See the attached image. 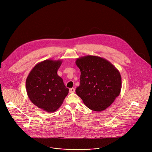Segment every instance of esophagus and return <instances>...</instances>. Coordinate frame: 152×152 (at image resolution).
<instances>
[{
  "label": "esophagus",
  "instance_id": "esophagus-1",
  "mask_svg": "<svg viewBox=\"0 0 152 152\" xmlns=\"http://www.w3.org/2000/svg\"><path fill=\"white\" fill-rule=\"evenodd\" d=\"M75 92V89L74 88H70L69 89V93H74Z\"/></svg>",
  "mask_w": 152,
  "mask_h": 152
}]
</instances>
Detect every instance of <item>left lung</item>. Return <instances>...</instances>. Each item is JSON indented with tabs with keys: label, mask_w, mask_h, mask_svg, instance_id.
Segmentation results:
<instances>
[{
	"label": "left lung",
	"mask_w": 152,
	"mask_h": 152,
	"mask_svg": "<svg viewBox=\"0 0 152 152\" xmlns=\"http://www.w3.org/2000/svg\"><path fill=\"white\" fill-rule=\"evenodd\" d=\"M81 71L80 83L75 92L92 110H106L119 96L121 77L117 69L106 59L88 55L77 58Z\"/></svg>",
	"instance_id": "1"
}]
</instances>
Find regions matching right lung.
Listing matches in <instances>:
<instances>
[{"label":"right lung","instance_id":"obj_1","mask_svg":"<svg viewBox=\"0 0 152 152\" xmlns=\"http://www.w3.org/2000/svg\"><path fill=\"white\" fill-rule=\"evenodd\" d=\"M61 60H45L37 64L26 80V91L31 102L48 113L57 110L63 104L69 89L57 72Z\"/></svg>","mask_w":152,"mask_h":152}]
</instances>
